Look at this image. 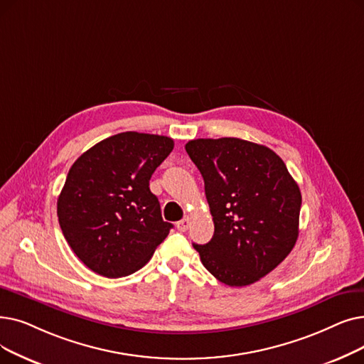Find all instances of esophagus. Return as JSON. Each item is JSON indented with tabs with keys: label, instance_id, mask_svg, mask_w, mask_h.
Masks as SVG:
<instances>
[{
	"label": "esophagus",
	"instance_id": "34e87169",
	"mask_svg": "<svg viewBox=\"0 0 364 364\" xmlns=\"http://www.w3.org/2000/svg\"><path fill=\"white\" fill-rule=\"evenodd\" d=\"M188 226H191V220H188V218H183L177 223V229L180 232H186L188 229Z\"/></svg>",
	"mask_w": 364,
	"mask_h": 364
}]
</instances>
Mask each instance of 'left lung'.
<instances>
[{"label":"left lung","instance_id":"8db88e82","mask_svg":"<svg viewBox=\"0 0 364 364\" xmlns=\"http://www.w3.org/2000/svg\"><path fill=\"white\" fill-rule=\"evenodd\" d=\"M205 183L214 221L208 244H193L218 281L244 287L286 259L299 235L302 195L281 157L240 138L186 144Z\"/></svg>","mask_w":364,"mask_h":364}]
</instances>
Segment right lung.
<instances>
[{
    "mask_svg": "<svg viewBox=\"0 0 364 364\" xmlns=\"http://www.w3.org/2000/svg\"><path fill=\"white\" fill-rule=\"evenodd\" d=\"M173 149L164 135L122 132L85 151L58 198L59 226L90 271L120 278L141 269L171 230L150 178Z\"/></svg>",
    "mask_w": 364,
    "mask_h": 364,
    "instance_id": "right-lung-1",
    "label": "right lung"
}]
</instances>
